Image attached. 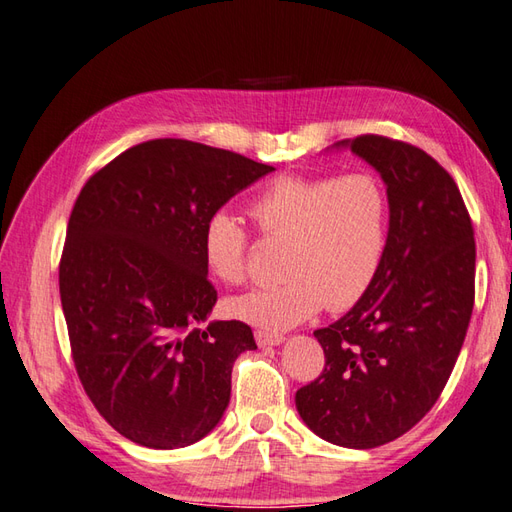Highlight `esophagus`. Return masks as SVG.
Segmentation results:
<instances>
[{
    "instance_id": "34e87169",
    "label": "esophagus",
    "mask_w": 512,
    "mask_h": 512,
    "mask_svg": "<svg viewBox=\"0 0 512 512\" xmlns=\"http://www.w3.org/2000/svg\"><path fill=\"white\" fill-rule=\"evenodd\" d=\"M282 342H285V337H282L280 333L256 331V344H258L260 348H265V346H280Z\"/></svg>"
}]
</instances>
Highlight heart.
Here are the masks:
<instances>
[{"label":"heart","mask_w":512,"mask_h":512,"mask_svg":"<svg viewBox=\"0 0 512 512\" xmlns=\"http://www.w3.org/2000/svg\"><path fill=\"white\" fill-rule=\"evenodd\" d=\"M263 241L285 243L274 287L230 300V311L267 331H285L326 304L346 311L379 274L388 243L390 203L379 177L285 175L271 181L247 206ZM201 254L223 285L247 280L249 234L230 212H214L203 225Z\"/></svg>","instance_id":"b5f03b06"}]
</instances>
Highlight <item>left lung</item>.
Returning <instances> with one entry per match:
<instances>
[{
    "mask_svg": "<svg viewBox=\"0 0 512 512\" xmlns=\"http://www.w3.org/2000/svg\"><path fill=\"white\" fill-rule=\"evenodd\" d=\"M342 144L381 173L390 232L366 295L313 333L326 363L295 407L320 438L372 449L410 431L445 390L473 313L475 238L456 181L423 149L374 133Z\"/></svg>",
    "mask_w": 512,
    "mask_h": 512,
    "instance_id": "8db88e82",
    "label": "left lung"
}]
</instances>
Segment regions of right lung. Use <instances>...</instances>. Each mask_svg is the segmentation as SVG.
<instances>
[{
  "instance_id": "obj_1",
  "label": "right lung",
  "mask_w": 512,
  "mask_h": 512,
  "mask_svg": "<svg viewBox=\"0 0 512 512\" xmlns=\"http://www.w3.org/2000/svg\"><path fill=\"white\" fill-rule=\"evenodd\" d=\"M276 170L190 140L131 146L87 179L67 223L61 304L85 394L149 449H179L217 427L232 366L254 350L245 322H210L217 289L203 225Z\"/></svg>"
}]
</instances>
